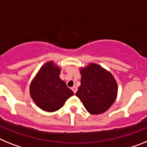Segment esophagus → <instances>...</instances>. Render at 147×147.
Instances as JSON below:
<instances>
[{
	"label": "esophagus",
	"mask_w": 147,
	"mask_h": 147,
	"mask_svg": "<svg viewBox=\"0 0 147 147\" xmlns=\"http://www.w3.org/2000/svg\"><path fill=\"white\" fill-rule=\"evenodd\" d=\"M72 91H73V92L75 94V93H76V92H77V90H78V88L76 87V86H74L72 88Z\"/></svg>",
	"instance_id": "obj_1"
}]
</instances>
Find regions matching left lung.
<instances>
[{
    "mask_svg": "<svg viewBox=\"0 0 147 147\" xmlns=\"http://www.w3.org/2000/svg\"><path fill=\"white\" fill-rule=\"evenodd\" d=\"M80 72L81 86L75 95L90 114L104 113L113 104L118 95V84L114 76L94 63L81 68Z\"/></svg>",
    "mask_w": 147,
    "mask_h": 147,
    "instance_id": "obj_1",
    "label": "left lung"
}]
</instances>
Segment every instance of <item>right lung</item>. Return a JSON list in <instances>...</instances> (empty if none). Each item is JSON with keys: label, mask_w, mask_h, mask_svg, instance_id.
<instances>
[{"label": "right lung", "mask_w": 147, "mask_h": 147, "mask_svg": "<svg viewBox=\"0 0 147 147\" xmlns=\"http://www.w3.org/2000/svg\"><path fill=\"white\" fill-rule=\"evenodd\" d=\"M61 68L49 61L43 65L32 81L29 93L42 110L52 112L64 105L66 100L74 95L66 83L60 78Z\"/></svg>", "instance_id": "add662e5"}]
</instances>
